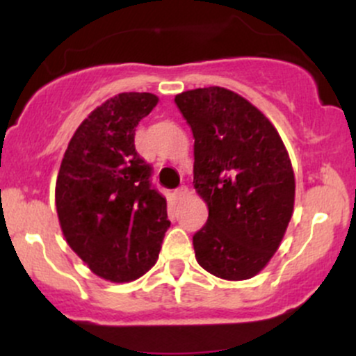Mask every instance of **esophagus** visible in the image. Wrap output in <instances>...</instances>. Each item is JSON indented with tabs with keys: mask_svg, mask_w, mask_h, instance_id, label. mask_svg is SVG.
<instances>
[{
	"mask_svg": "<svg viewBox=\"0 0 356 356\" xmlns=\"http://www.w3.org/2000/svg\"><path fill=\"white\" fill-rule=\"evenodd\" d=\"M174 195H175V199H177V201H182V199H186L187 195H189V189H187L186 186L179 187V189H175Z\"/></svg>",
	"mask_w": 356,
	"mask_h": 356,
	"instance_id": "34e87169",
	"label": "esophagus"
}]
</instances>
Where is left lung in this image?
Instances as JSON below:
<instances>
[{
    "label": "left lung",
    "instance_id": "left-lung-1",
    "mask_svg": "<svg viewBox=\"0 0 356 356\" xmlns=\"http://www.w3.org/2000/svg\"><path fill=\"white\" fill-rule=\"evenodd\" d=\"M175 105L194 136V189L207 204L192 238L211 275L243 281L266 268L295 207V172L269 118L222 87L187 90Z\"/></svg>",
    "mask_w": 356,
    "mask_h": 356
}]
</instances>
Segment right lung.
Here are the masks:
<instances>
[{"instance_id": "add662e5", "label": "right lung", "mask_w": 356, "mask_h": 356, "mask_svg": "<svg viewBox=\"0 0 356 356\" xmlns=\"http://www.w3.org/2000/svg\"><path fill=\"white\" fill-rule=\"evenodd\" d=\"M154 93H118L75 130L61 161L55 202L68 246L90 271L130 283L157 263L169 229L165 199L137 154L136 127L157 105Z\"/></svg>"}]
</instances>
